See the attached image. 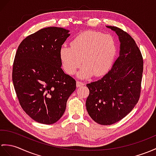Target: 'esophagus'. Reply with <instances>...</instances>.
<instances>
[{
    "label": "esophagus",
    "instance_id": "esophagus-1",
    "mask_svg": "<svg viewBox=\"0 0 156 156\" xmlns=\"http://www.w3.org/2000/svg\"><path fill=\"white\" fill-rule=\"evenodd\" d=\"M82 86H84V82H80V81H77L76 82V86L78 87H81Z\"/></svg>",
    "mask_w": 156,
    "mask_h": 156
}]
</instances>
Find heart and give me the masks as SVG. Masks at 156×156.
Listing matches in <instances>:
<instances>
[{
    "label": "heart",
    "mask_w": 156,
    "mask_h": 156,
    "mask_svg": "<svg viewBox=\"0 0 156 156\" xmlns=\"http://www.w3.org/2000/svg\"><path fill=\"white\" fill-rule=\"evenodd\" d=\"M115 53L114 38L96 31L82 32L72 40L70 46L64 44L60 49V60L66 73L74 74L81 63L84 65L79 72L81 78L104 74L113 62Z\"/></svg>",
    "instance_id": "b5f03b06"
}]
</instances>
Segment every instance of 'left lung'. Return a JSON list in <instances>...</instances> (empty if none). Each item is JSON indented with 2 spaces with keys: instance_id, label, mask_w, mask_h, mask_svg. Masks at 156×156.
Returning <instances> with one entry per match:
<instances>
[{
  "instance_id": "1",
  "label": "left lung",
  "mask_w": 156,
  "mask_h": 156,
  "mask_svg": "<svg viewBox=\"0 0 156 156\" xmlns=\"http://www.w3.org/2000/svg\"><path fill=\"white\" fill-rule=\"evenodd\" d=\"M106 27L118 36L119 56L102 78L86 84L90 90L87 111L101 125L118 122L135 107L140 96L144 64L142 53L131 36L118 27Z\"/></svg>"
}]
</instances>
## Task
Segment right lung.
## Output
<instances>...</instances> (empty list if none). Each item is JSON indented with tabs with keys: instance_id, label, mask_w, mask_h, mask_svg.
I'll return each mask as SVG.
<instances>
[{
	"instance_id": "right-lung-1",
	"label": "right lung",
	"mask_w": 156,
	"mask_h": 156,
	"mask_svg": "<svg viewBox=\"0 0 156 156\" xmlns=\"http://www.w3.org/2000/svg\"><path fill=\"white\" fill-rule=\"evenodd\" d=\"M69 30L47 27L21 42L14 58L12 82L23 110L34 121L52 124L62 116L75 80L61 68L60 49Z\"/></svg>"
}]
</instances>
